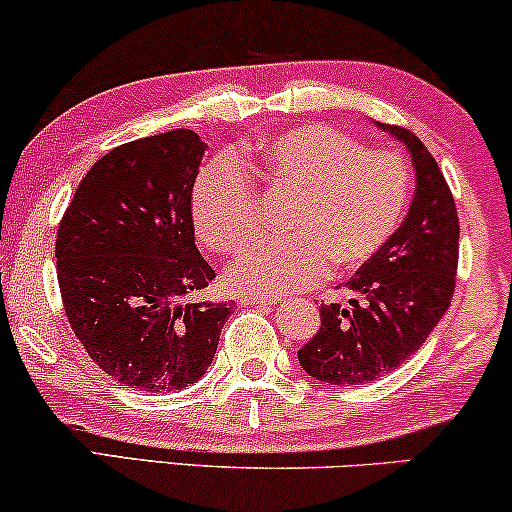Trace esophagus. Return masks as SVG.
<instances>
[{
    "instance_id": "34e87169",
    "label": "esophagus",
    "mask_w": 512,
    "mask_h": 512,
    "mask_svg": "<svg viewBox=\"0 0 512 512\" xmlns=\"http://www.w3.org/2000/svg\"><path fill=\"white\" fill-rule=\"evenodd\" d=\"M243 304H250V307H274L278 302L276 297H269V295H243Z\"/></svg>"
}]
</instances>
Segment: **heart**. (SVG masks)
<instances>
[{
    "mask_svg": "<svg viewBox=\"0 0 512 512\" xmlns=\"http://www.w3.org/2000/svg\"><path fill=\"white\" fill-rule=\"evenodd\" d=\"M252 172L271 189L295 196L283 241H257L231 267L241 293L281 295L312 288L331 271L352 274L378 257L411 200L409 163L394 151L364 144L328 125L295 127L248 153ZM255 179L236 155H219L200 170L191 208L198 236L231 255L252 234Z\"/></svg>",
    "mask_w": 512,
    "mask_h": 512,
    "instance_id": "b5f03b06",
    "label": "heart"
}]
</instances>
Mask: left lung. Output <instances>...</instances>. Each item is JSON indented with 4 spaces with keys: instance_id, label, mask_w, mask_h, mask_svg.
Here are the masks:
<instances>
[{
    "instance_id": "obj_1",
    "label": "left lung",
    "mask_w": 512,
    "mask_h": 512,
    "mask_svg": "<svg viewBox=\"0 0 512 512\" xmlns=\"http://www.w3.org/2000/svg\"><path fill=\"white\" fill-rule=\"evenodd\" d=\"M409 148L416 193L378 257L345 283L349 302L321 304V328L297 352L328 385H364L404 364L449 309L458 269V215L442 170L416 134L380 125Z\"/></svg>"
}]
</instances>
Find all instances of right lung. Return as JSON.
I'll return each instance as SVG.
<instances>
[{
    "label": "right lung",
    "instance_id": "right-lung-1",
    "mask_svg": "<svg viewBox=\"0 0 512 512\" xmlns=\"http://www.w3.org/2000/svg\"><path fill=\"white\" fill-rule=\"evenodd\" d=\"M205 148L191 129L113 148L84 174L58 224V288L73 333L103 373L141 392L203 378L234 314L200 300L215 278L191 217Z\"/></svg>",
    "mask_w": 512,
    "mask_h": 512
}]
</instances>
